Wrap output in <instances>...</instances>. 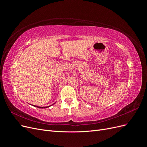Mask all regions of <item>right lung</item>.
Returning a JSON list of instances; mask_svg holds the SVG:
<instances>
[{
    "label": "right lung",
    "instance_id": "right-lung-1",
    "mask_svg": "<svg viewBox=\"0 0 147 147\" xmlns=\"http://www.w3.org/2000/svg\"><path fill=\"white\" fill-rule=\"evenodd\" d=\"M54 104H55V103H54ZM53 104H52V105H53ZM52 105H50V106H47V107H38V106H37V105H32V106H34V107H35L39 108V109H46V108L49 107L51 106Z\"/></svg>",
    "mask_w": 147,
    "mask_h": 147
}]
</instances>
